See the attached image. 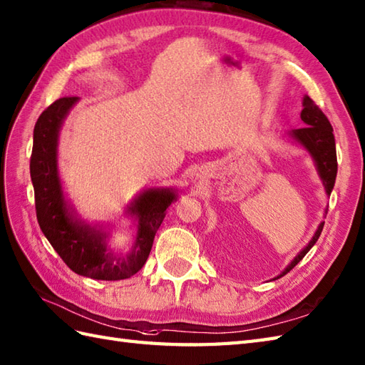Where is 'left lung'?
Returning <instances> with one entry per match:
<instances>
[{
    "label": "left lung",
    "mask_w": 365,
    "mask_h": 365,
    "mask_svg": "<svg viewBox=\"0 0 365 365\" xmlns=\"http://www.w3.org/2000/svg\"><path fill=\"white\" fill-rule=\"evenodd\" d=\"M302 104H303V110L300 113V118L304 123V127H302V129H292L291 132H287L286 137L291 141H294L295 144H299V146H302L311 155V158L314 160L317 174L320 177L322 183H324L327 196H329L334 188L336 174H337V158H336V143H334L333 127L329 124L328 118L324 115V112H322L309 96L304 95ZM327 211L328 210H325V216H327ZM324 224L325 222L319 224L317 230L314 236L309 240V242L304 245L289 264L284 267L283 272L277 275L274 279L286 275L289 270H292L299 264L302 258L311 250L312 245L317 242L322 230H324Z\"/></svg>",
    "instance_id": "left-lung-1"
}]
</instances>
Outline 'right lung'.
Instances as JSON below:
<instances>
[{"mask_svg": "<svg viewBox=\"0 0 365 365\" xmlns=\"http://www.w3.org/2000/svg\"><path fill=\"white\" fill-rule=\"evenodd\" d=\"M79 98H61L51 104L34 127L31 180L36 194L37 221L49 244L73 272L95 279H124L135 275L146 262L166 208L177 200L173 188H146L127 205L135 238L125 253L110 249V228L90 224L66 199L58 174V137L65 118Z\"/></svg>", "mask_w": 365, "mask_h": 365, "instance_id": "1", "label": "right lung"}]
</instances>
